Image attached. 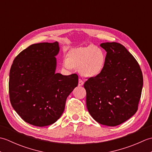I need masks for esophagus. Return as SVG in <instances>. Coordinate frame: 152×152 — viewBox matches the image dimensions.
I'll return each mask as SVG.
<instances>
[{
	"label": "esophagus",
	"instance_id": "34e87169",
	"mask_svg": "<svg viewBox=\"0 0 152 152\" xmlns=\"http://www.w3.org/2000/svg\"><path fill=\"white\" fill-rule=\"evenodd\" d=\"M83 83H84V82H83V80L81 78H79V80H78V86H82L83 85Z\"/></svg>",
	"mask_w": 152,
	"mask_h": 152
}]
</instances>
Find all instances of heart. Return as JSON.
<instances>
[{
    "label": "heart",
    "instance_id": "1",
    "mask_svg": "<svg viewBox=\"0 0 152 152\" xmlns=\"http://www.w3.org/2000/svg\"><path fill=\"white\" fill-rule=\"evenodd\" d=\"M106 57L101 48L95 46L74 48L70 51L63 65L68 70L80 68L83 75L95 78L101 75L106 65Z\"/></svg>",
    "mask_w": 152,
    "mask_h": 152
}]
</instances>
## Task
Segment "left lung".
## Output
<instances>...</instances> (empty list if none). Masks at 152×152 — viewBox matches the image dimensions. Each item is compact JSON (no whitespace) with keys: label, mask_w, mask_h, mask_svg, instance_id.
<instances>
[{"label":"left lung","mask_w":152,"mask_h":152,"mask_svg":"<svg viewBox=\"0 0 152 152\" xmlns=\"http://www.w3.org/2000/svg\"><path fill=\"white\" fill-rule=\"evenodd\" d=\"M100 46L107 52L106 65L101 75L84 83L86 105L96 121L113 127L137 112L143 76L137 60L123 45L105 42Z\"/></svg>","instance_id":"1"}]
</instances>
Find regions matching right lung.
Masks as SVG:
<instances>
[{
    "mask_svg": "<svg viewBox=\"0 0 152 152\" xmlns=\"http://www.w3.org/2000/svg\"><path fill=\"white\" fill-rule=\"evenodd\" d=\"M59 43L32 44L13 61L9 78L11 104L23 120L37 127L54 124L62 115L65 102L78 86L76 74L56 73Z\"/></svg>",
    "mask_w": 152,
    "mask_h": 152,
    "instance_id": "1",
    "label": "right lung"
}]
</instances>
